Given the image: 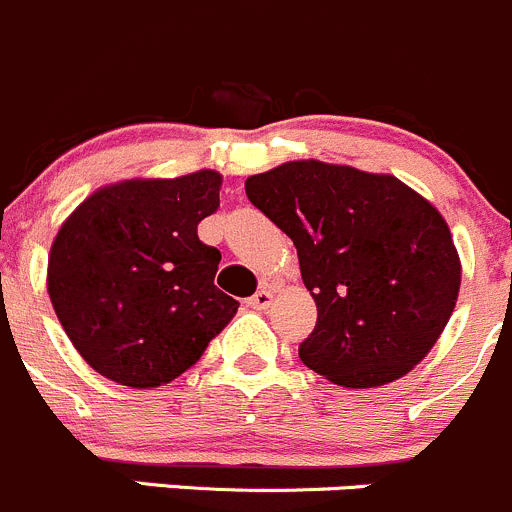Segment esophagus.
Wrapping results in <instances>:
<instances>
[{"label": "esophagus", "mask_w": 512, "mask_h": 512, "mask_svg": "<svg viewBox=\"0 0 512 512\" xmlns=\"http://www.w3.org/2000/svg\"><path fill=\"white\" fill-rule=\"evenodd\" d=\"M271 301H274V291L261 289V291H256L251 299H248V306H251V309H256V311H266L271 306Z\"/></svg>", "instance_id": "obj_1"}]
</instances>
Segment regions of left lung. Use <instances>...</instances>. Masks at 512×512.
Here are the masks:
<instances>
[{
	"mask_svg": "<svg viewBox=\"0 0 512 512\" xmlns=\"http://www.w3.org/2000/svg\"><path fill=\"white\" fill-rule=\"evenodd\" d=\"M246 196L299 253L316 326L301 362L349 389L382 387L427 357L460 294L442 213L389 173L289 160L246 180Z\"/></svg>",
	"mask_w": 512,
	"mask_h": 512,
	"instance_id": "8db88e82",
	"label": "left lung"
}]
</instances>
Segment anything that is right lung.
Returning <instances> with one entry per match:
<instances>
[{"label":"right lung","instance_id":"1","mask_svg":"<svg viewBox=\"0 0 512 512\" xmlns=\"http://www.w3.org/2000/svg\"><path fill=\"white\" fill-rule=\"evenodd\" d=\"M221 173L97 188L57 231L47 294L72 347L133 389L173 382L238 311L216 279L221 251L198 223L221 206Z\"/></svg>","mask_w":512,"mask_h":512}]
</instances>
